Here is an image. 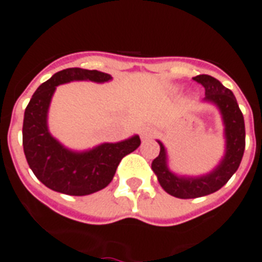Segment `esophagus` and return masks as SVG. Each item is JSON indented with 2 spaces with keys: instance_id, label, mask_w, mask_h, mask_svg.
I'll return each instance as SVG.
<instances>
[{
  "instance_id": "1",
  "label": "esophagus",
  "mask_w": 262,
  "mask_h": 262,
  "mask_svg": "<svg viewBox=\"0 0 262 262\" xmlns=\"http://www.w3.org/2000/svg\"><path fill=\"white\" fill-rule=\"evenodd\" d=\"M154 135H155V130H154L151 126H144L143 129H141V137H143V139H151Z\"/></svg>"
}]
</instances>
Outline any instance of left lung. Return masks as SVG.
<instances>
[{
    "mask_svg": "<svg viewBox=\"0 0 262 262\" xmlns=\"http://www.w3.org/2000/svg\"><path fill=\"white\" fill-rule=\"evenodd\" d=\"M193 80L205 88L204 100L216 106L220 111L224 126L226 149L220 163L212 171L199 177H187L175 174L170 170L167 151L163 143L158 140L160 152L159 156L152 162V170L164 191L178 199H197L219 190L238 170L245 151L244 115L234 94L212 76L199 75L193 77Z\"/></svg>",
    "mask_w": 262,
    "mask_h": 262,
    "instance_id": "obj_1",
    "label": "left lung"
}]
</instances>
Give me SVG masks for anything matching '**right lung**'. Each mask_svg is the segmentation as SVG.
<instances>
[{
  "label": "right lung",
  "mask_w": 262,
  "mask_h": 262,
  "mask_svg": "<svg viewBox=\"0 0 262 262\" xmlns=\"http://www.w3.org/2000/svg\"><path fill=\"white\" fill-rule=\"evenodd\" d=\"M108 73L69 68L57 72L32 95L23 122V148L35 177L49 189L69 195H87L104 189L114 178L123 156L140 147L137 135L118 143H103L87 151H72L51 136L47 114L61 84L71 81L107 83Z\"/></svg>",
  "instance_id": "obj_1"
}]
</instances>
